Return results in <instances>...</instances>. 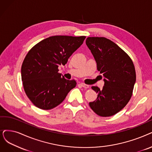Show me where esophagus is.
<instances>
[{
    "instance_id": "esophagus-1",
    "label": "esophagus",
    "mask_w": 152,
    "mask_h": 152,
    "mask_svg": "<svg viewBox=\"0 0 152 152\" xmlns=\"http://www.w3.org/2000/svg\"><path fill=\"white\" fill-rule=\"evenodd\" d=\"M80 86L83 87V88H88L89 87V86H88V85H86L85 84L83 83H80Z\"/></svg>"
}]
</instances>
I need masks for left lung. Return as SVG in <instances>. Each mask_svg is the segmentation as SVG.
Instances as JSON below:
<instances>
[{"label": "left lung", "mask_w": 152, "mask_h": 152, "mask_svg": "<svg viewBox=\"0 0 152 152\" xmlns=\"http://www.w3.org/2000/svg\"><path fill=\"white\" fill-rule=\"evenodd\" d=\"M86 44L104 77V86L92 88L98 94L89 103L99 116L110 117L123 109L131 99L136 82L134 65L130 57L113 42L105 37H88Z\"/></svg>", "instance_id": "left-lung-1"}]
</instances>
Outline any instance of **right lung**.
Returning <instances> with one entry per match:
<instances>
[{"instance_id": "1", "label": "right lung", "mask_w": 152, "mask_h": 152, "mask_svg": "<svg viewBox=\"0 0 152 152\" xmlns=\"http://www.w3.org/2000/svg\"><path fill=\"white\" fill-rule=\"evenodd\" d=\"M86 38L52 36L39 42L27 53L22 65V81L27 96L35 106L43 110L55 108L75 87V80L65 79L58 72V67L66 64Z\"/></svg>"}]
</instances>
